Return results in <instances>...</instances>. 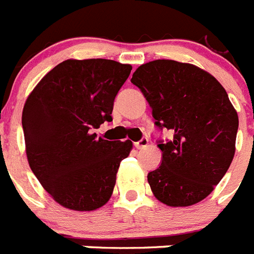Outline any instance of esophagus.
<instances>
[{
	"mask_svg": "<svg viewBox=\"0 0 254 254\" xmlns=\"http://www.w3.org/2000/svg\"><path fill=\"white\" fill-rule=\"evenodd\" d=\"M148 143H149V140H148V137H141V139H140L139 141H136V143H135V147H136L137 149H143V148L147 147Z\"/></svg>",
	"mask_w": 254,
	"mask_h": 254,
	"instance_id": "34e87169",
	"label": "esophagus"
}]
</instances>
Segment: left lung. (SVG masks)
Masks as SVG:
<instances>
[{
  "label": "left lung",
  "instance_id": "8db88e82",
  "mask_svg": "<svg viewBox=\"0 0 254 254\" xmlns=\"http://www.w3.org/2000/svg\"><path fill=\"white\" fill-rule=\"evenodd\" d=\"M131 82L147 99L160 131L161 165L148 173L152 192L172 207L191 206L220 182L235 155L239 118L226 89L198 66L174 60L140 65Z\"/></svg>",
  "mask_w": 254,
  "mask_h": 254
}]
</instances>
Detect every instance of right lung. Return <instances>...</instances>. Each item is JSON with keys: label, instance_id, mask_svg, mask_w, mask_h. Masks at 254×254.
Wrapping results in <instances>:
<instances>
[{"label": "right lung", "instance_id": "obj_1", "mask_svg": "<svg viewBox=\"0 0 254 254\" xmlns=\"http://www.w3.org/2000/svg\"><path fill=\"white\" fill-rule=\"evenodd\" d=\"M132 66L106 59L65 60L36 85L22 113L26 155L32 173L59 204L76 211L110 199L129 140L93 133L111 113Z\"/></svg>", "mask_w": 254, "mask_h": 254}]
</instances>
